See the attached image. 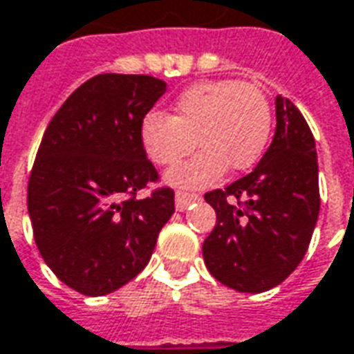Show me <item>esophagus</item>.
<instances>
[{"label":"esophagus","mask_w":354,"mask_h":354,"mask_svg":"<svg viewBox=\"0 0 354 354\" xmlns=\"http://www.w3.org/2000/svg\"><path fill=\"white\" fill-rule=\"evenodd\" d=\"M199 199V195L195 194H184V192H178L176 197H174V203H176V211L184 212L192 203H195Z\"/></svg>","instance_id":"34e87169"}]
</instances>
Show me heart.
Wrapping results in <instances>:
<instances>
[{
	"label": "heart",
	"instance_id": "obj_1",
	"mask_svg": "<svg viewBox=\"0 0 354 354\" xmlns=\"http://www.w3.org/2000/svg\"><path fill=\"white\" fill-rule=\"evenodd\" d=\"M272 134L270 101L259 86L209 80L189 86L172 115L151 113L142 122V145L160 167L176 165L197 145L194 159L167 172L176 187H207L226 169L247 170L263 157Z\"/></svg>",
	"mask_w": 354,
	"mask_h": 354
}]
</instances>
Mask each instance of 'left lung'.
I'll return each instance as SVG.
<instances>
[{
	"label": "left lung",
	"mask_w": 354,
	"mask_h": 354,
	"mask_svg": "<svg viewBox=\"0 0 354 354\" xmlns=\"http://www.w3.org/2000/svg\"><path fill=\"white\" fill-rule=\"evenodd\" d=\"M216 226L203 243L212 276L241 293L276 288L303 261L320 212L313 132L293 103L276 97V132L261 162L205 194Z\"/></svg>",
	"instance_id": "1"
}]
</instances>
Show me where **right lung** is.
I'll return each mask as SVG.
<instances>
[{"mask_svg": "<svg viewBox=\"0 0 354 354\" xmlns=\"http://www.w3.org/2000/svg\"><path fill=\"white\" fill-rule=\"evenodd\" d=\"M165 91L145 74H97L41 138L28 180L34 239L57 278L82 295L101 297L136 278L174 212L169 187L136 197L157 180L142 122Z\"/></svg>", "mask_w": 354, "mask_h": 354, "instance_id": "obj_1", "label": "right lung"}]
</instances>
